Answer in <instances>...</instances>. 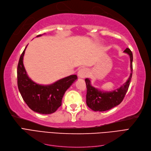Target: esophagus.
<instances>
[{"instance_id": "34e87169", "label": "esophagus", "mask_w": 151, "mask_h": 151, "mask_svg": "<svg viewBox=\"0 0 151 151\" xmlns=\"http://www.w3.org/2000/svg\"><path fill=\"white\" fill-rule=\"evenodd\" d=\"M88 74V70L85 68H81L78 72V76L80 78H85Z\"/></svg>"}]
</instances>
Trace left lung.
I'll use <instances>...</instances> for the list:
<instances>
[{
	"label": "left lung",
	"mask_w": 151,
	"mask_h": 151,
	"mask_svg": "<svg viewBox=\"0 0 151 151\" xmlns=\"http://www.w3.org/2000/svg\"><path fill=\"white\" fill-rule=\"evenodd\" d=\"M130 55V67L132 73L129 79L119 89L113 92L103 93L91 86L89 79H86V84L87 88L86 103L88 107L95 111H104L109 110L117 105L120 104L125 98V96L129 88L132 79L133 66V54L131 50L127 48L124 51Z\"/></svg>",
	"instance_id": "obj_1"
}]
</instances>
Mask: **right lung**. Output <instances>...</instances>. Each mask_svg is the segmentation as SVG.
Instances as JSON below:
<instances>
[{"mask_svg":"<svg viewBox=\"0 0 151 151\" xmlns=\"http://www.w3.org/2000/svg\"><path fill=\"white\" fill-rule=\"evenodd\" d=\"M26 48L21 53L17 65L18 89L22 99L32 110L45 115L53 113L61 106L63 94L77 77L76 75L69 76L49 86L36 84L28 77L23 65Z\"/></svg>","mask_w":151,"mask_h":151,"instance_id":"1","label":"right lung"}]
</instances>
